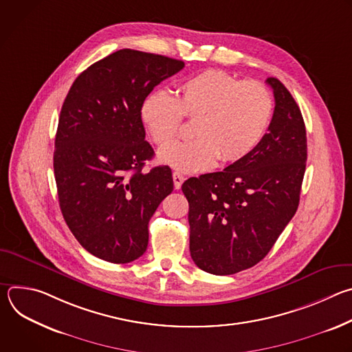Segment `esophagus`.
I'll use <instances>...</instances> for the list:
<instances>
[{
  "label": "esophagus",
  "instance_id": "34e87169",
  "mask_svg": "<svg viewBox=\"0 0 352 352\" xmlns=\"http://www.w3.org/2000/svg\"><path fill=\"white\" fill-rule=\"evenodd\" d=\"M184 179H185V178H184V175H182L181 173H178V171L173 173V181H174V188H175V189H179V188H181Z\"/></svg>",
  "mask_w": 352,
  "mask_h": 352
}]
</instances>
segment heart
<instances>
[{"label": "heart", "mask_w": 352, "mask_h": 352, "mask_svg": "<svg viewBox=\"0 0 352 352\" xmlns=\"http://www.w3.org/2000/svg\"><path fill=\"white\" fill-rule=\"evenodd\" d=\"M273 116V97L256 80L223 71H205L179 85L177 97L157 90L142 104L140 117L152 140L164 146L179 132L182 120L195 121L193 139L174 142L159 160L182 173L205 171L246 157L263 139Z\"/></svg>", "instance_id": "1"}]
</instances>
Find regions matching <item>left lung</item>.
<instances>
[{
	"instance_id": "8db88e82",
	"label": "left lung",
	"mask_w": 352,
	"mask_h": 352,
	"mask_svg": "<svg viewBox=\"0 0 352 352\" xmlns=\"http://www.w3.org/2000/svg\"><path fill=\"white\" fill-rule=\"evenodd\" d=\"M274 113L261 143L219 173L182 184L188 199L189 250L195 265L216 276L259 263L294 217L307 167V129L294 97L267 78Z\"/></svg>"
}]
</instances>
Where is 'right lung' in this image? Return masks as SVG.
<instances>
[{"label":"right lung","instance_id":"right-lung-1","mask_svg":"<svg viewBox=\"0 0 352 352\" xmlns=\"http://www.w3.org/2000/svg\"><path fill=\"white\" fill-rule=\"evenodd\" d=\"M179 60L124 48L85 69L61 109L54 150L60 208L78 242L98 259L129 263L148 242V220L173 192L168 166L143 173L142 104Z\"/></svg>","mask_w":352,"mask_h":352}]
</instances>
